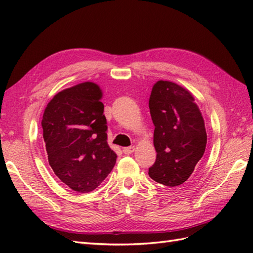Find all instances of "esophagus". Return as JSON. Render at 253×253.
<instances>
[{"instance_id": "esophagus-1", "label": "esophagus", "mask_w": 253, "mask_h": 253, "mask_svg": "<svg viewBox=\"0 0 253 253\" xmlns=\"http://www.w3.org/2000/svg\"><path fill=\"white\" fill-rule=\"evenodd\" d=\"M123 152H124V153L127 154V155L131 154V153H133V152H134V146H127V148L123 149Z\"/></svg>"}]
</instances>
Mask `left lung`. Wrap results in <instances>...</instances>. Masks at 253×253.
Listing matches in <instances>:
<instances>
[{
    "label": "left lung",
    "mask_w": 253,
    "mask_h": 253,
    "mask_svg": "<svg viewBox=\"0 0 253 253\" xmlns=\"http://www.w3.org/2000/svg\"><path fill=\"white\" fill-rule=\"evenodd\" d=\"M192 93L169 81L152 88L149 108L154 129L156 161L149 168L151 179L178 187L191 177L207 144L201 110Z\"/></svg>",
    "instance_id": "obj_1"
}]
</instances>
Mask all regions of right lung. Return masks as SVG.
<instances>
[{
    "label": "right lung",
    "instance_id": "add662e5",
    "mask_svg": "<svg viewBox=\"0 0 253 253\" xmlns=\"http://www.w3.org/2000/svg\"><path fill=\"white\" fill-rule=\"evenodd\" d=\"M101 98L97 84L84 82L58 92L43 114L49 165L64 184L79 193L97 189L116 163L107 141Z\"/></svg>",
    "mask_w": 253,
    "mask_h": 253
}]
</instances>
